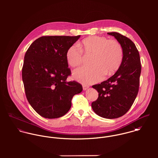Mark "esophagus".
<instances>
[{"label": "esophagus", "instance_id": "34e87169", "mask_svg": "<svg viewBox=\"0 0 158 158\" xmlns=\"http://www.w3.org/2000/svg\"><path fill=\"white\" fill-rule=\"evenodd\" d=\"M89 88V86H88V85H83V90H86V89H88Z\"/></svg>", "mask_w": 158, "mask_h": 158}]
</instances>
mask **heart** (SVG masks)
Segmentation results:
<instances>
[{"label":"heart","instance_id":"1","mask_svg":"<svg viewBox=\"0 0 158 158\" xmlns=\"http://www.w3.org/2000/svg\"><path fill=\"white\" fill-rule=\"evenodd\" d=\"M72 45L66 52L68 64L78 67L83 63V54L91 56L89 68H78L73 73V77L85 84L97 83L104 75L110 77L120 66L123 58V48L120 43L115 40H108L104 36H94L83 40L79 44Z\"/></svg>","mask_w":158,"mask_h":158}]
</instances>
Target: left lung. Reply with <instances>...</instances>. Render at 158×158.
Returning a JSON list of instances; mask_svg holds the SVG:
<instances>
[{"label":"left lung","mask_w":158,"mask_h":158,"mask_svg":"<svg viewBox=\"0 0 158 158\" xmlns=\"http://www.w3.org/2000/svg\"><path fill=\"white\" fill-rule=\"evenodd\" d=\"M108 34L122 46V61L111 77L92 86L98 97L91 106L98 115L111 119L123 115L133 104L139 88L141 63L139 51L130 39L117 32Z\"/></svg>","instance_id":"8db88e82"}]
</instances>
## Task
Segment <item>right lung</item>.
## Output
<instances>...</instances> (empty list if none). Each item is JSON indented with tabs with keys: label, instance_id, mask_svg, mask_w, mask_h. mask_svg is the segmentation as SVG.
<instances>
[{
	"label": "right lung",
	"instance_id": "right-lung-1",
	"mask_svg": "<svg viewBox=\"0 0 158 158\" xmlns=\"http://www.w3.org/2000/svg\"><path fill=\"white\" fill-rule=\"evenodd\" d=\"M80 37L44 36L27 50L22 77L28 102L43 117L55 118L69 111L72 97L83 88L79 83L66 81L71 71L66 52Z\"/></svg>",
	"mask_w": 158,
	"mask_h": 158
}]
</instances>
